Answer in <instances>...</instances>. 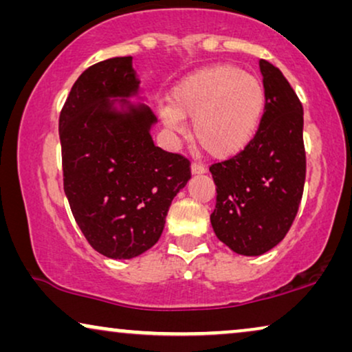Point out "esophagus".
Here are the masks:
<instances>
[{"label": "esophagus", "mask_w": 352, "mask_h": 352, "mask_svg": "<svg viewBox=\"0 0 352 352\" xmlns=\"http://www.w3.org/2000/svg\"><path fill=\"white\" fill-rule=\"evenodd\" d=\"M190 171H192V175H204V173L206 171V168L204 165H200V163L194 162L190 166Z\"/></svg>", "instance_id": "esophagus-1"}]
</instances>
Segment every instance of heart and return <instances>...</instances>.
<instances>
[{
    "instance_id": "1",
    "label": "heart",
    "mask_w": 352,
    "mask_h": 352,
    "mask_svg": "<svg viewBox=\"0 0 352 352\" xmlns=\"http://www.w3.org/2000/svg\"><path fill=\"white\" fill-rule=\"evenodd\" d=\"M162 107L163 123L182 131V118L192 120V138L213 158H228L243 151L261 123L266 93L256 76L235 65L199 70L171 89Z\"/></svg>"
}]
</instances>
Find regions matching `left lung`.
Returning <instances> with one entry per match:
<instances>
[{
  "label": "left lung",
  "mask_w": 352,
  "mask_h": 352,
  "mask_svg": "<svg viewBox=\"0 0 352 352\" xmlns=\"http://www.w3.org/2000/svg\"><path fill=\"white\" fill-rule=\"evenodd\" d=\"M266 107L243 151L210 166L216 184L211 226L239 254L259 256L280 243L300 208L306 181L302 105L285 76L261 60Z\"/></svg>",
  "instance_id": "1"
}]
</instances>
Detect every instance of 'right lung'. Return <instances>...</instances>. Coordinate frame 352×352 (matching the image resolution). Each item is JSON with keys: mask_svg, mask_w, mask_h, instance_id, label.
Masks as SVG:
<instances>
[{"mask_svg": "<svg viewBox=\"0 0 352 352\" xmlns=\"http://www.w3.org/2000/svg\"><path fill=\"white\" fill-rule=\"evenodd\" d=\"M133 57H113L78 76L59 117L64 192L85 239L104 256L131 259L158 242L190 162L157 147L148 107L117 112L110 98L139 88Z\"/></svg>", "mask_w": 352, "mask_h": 352, "instance_id": "add662e5", "label": "right lung"}]
</instances>
